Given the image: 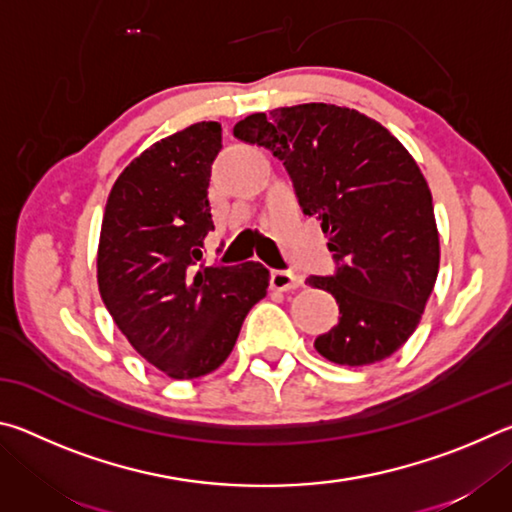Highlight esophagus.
Listing matches in <instances>:
<instances>
[{"label":"esophagus","instance_id":"esophagus-1","mask_svg":"<svg viewBox=\"0 0 512 512\" xmlns=\"http://www.w3.org/2000/svg\"><path fill=\"white\" fill-rule=\"evenodd\" d=\"M300 277L291 271H271V287L275 291H291L300 287Z\"/></svg>","mask_w":512,"mask_h":512}]
</instances>
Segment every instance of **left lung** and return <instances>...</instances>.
<instances>
[{
    "instance_id": "left-lung-1",
    "label": "left lung",
    "mask_w": 512,
    "mask_h": 512,
    "mask_svg": "<svg viewBox=\"0 0 512 512\" xmlns=\"http://www.w3.org/2000/svg\"><path fill=\"white\" fill-rule=\"evenodd\" d=\"M235 137L264 146L293 180L302 212L329 235L339 325L314 348L341 366L391 357L420 323L438 277L440 244L427 180L397 137L357 110L302 103L255 112Z\"/></svg>"
}]
</instances>
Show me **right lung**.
<instances>
[{
  "label": "right lung",
  "mask_w": 512,
  "mask_h": 512,
  "mask_svg": "<svg viewBox=\"0 0 512 512\" xmlns=\"http://www.w3.org/2000/svg\"><path fill=\"white\" fill-rule=\"evenodd\" d=\"M221 124L198 121L155 142L121 171L103 212L97 280L115 325L173 379H196L228 359L266 266H205L214 230L207 196Z\"/></svg>",
  "instance_id": "obj_1"
}]
</instances>
